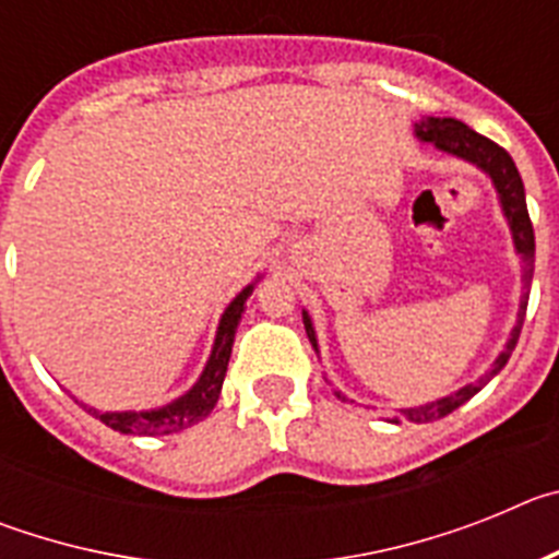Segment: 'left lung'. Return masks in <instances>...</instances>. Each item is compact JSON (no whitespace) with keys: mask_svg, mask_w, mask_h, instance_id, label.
I'll return each instance as SVG.
<instances>
[{"mask_svg":"<svg viewBox=\"0 0 559 559\" xmlns=\"http://www.w3.org/2000/svg\"><path fill=\"white\" fill-rule=\"evenodd\" d=\"M414 133H417L423 142H431V145L439 147V151L459 156V159L464 162H473V165L481 167V170L490 176L492 185H496L498 190V199H501L503 215H507V221H510L512 240H515L518 254L523 257V288H526V294H523L521 299L515 330H512L507 347H503V353L496 358L490 372L484 374V378H478L476 383H467V386H462L459 392L448 394V397L442 400H433V403H426V406L400 408L397 414L389 417V423H400V419H408V423H433V419L456 412L462 403H467L473 394L481 392V389L487 386V380H490L492 374L501 372L503 364L510 360L512 349H515L518 335H521L523 316H526V302H530V283H532V274H535V229H532L530 210H526V192H523L521 173H518L510 153L503 151L501 145H496L492 140H487V136H481V133L473 131L471 126L453 120V117H426V120H419L417 126H414ZM302 319H305V330H308L310 344H313V349L319 353L316 330L313 324H310V316L302 313Z\"/></svg>","mask_w":559,"mask_h":559,"instance_id":"8db88e82","label":"left lung"}]
</instances>
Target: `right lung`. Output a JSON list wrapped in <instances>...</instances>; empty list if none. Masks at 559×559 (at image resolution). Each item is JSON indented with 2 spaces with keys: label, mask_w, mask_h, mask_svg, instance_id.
Segmentation results:
<instances>
[{
  "label": "right lung",
  "mask_w": 559,
  "mask_h": 559,
  "mask_svg": "<svg viewBox=\"0 0 559 559\" xmlns=\"http://www.w3.org/2000/svg\"><path fill=\"white\" fill-rule=\"evenodd\" d=\"M254 285H246L240 294L229 302L224 310L218 324V335H215V347H212L210 360H206L204 372L195 380V386L179 400H173L167 406L153 408V412H97L88 408L100 423L120 433H140V437H162V433H176L185 428L195 426L206 414L215 408L221 397V386H224L226 367H229L231 344H235V330L240 324V313L246 308V299L251 296Z\"/></svg>",
  "instance_id": "add662e5"
}]
</instances>
